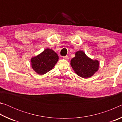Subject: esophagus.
Returning <instances> with one entry per match:
<instances>
[{"instance_id": "1", "label": "esophagus", "mask_w": 122, "mask_h": 122, "mask_svg": "<svg viewBox=\"0 0 122 122\" xmlns=\"http://www.w3.org/2000/svg\"><path fill=\"white\" fill-rule=\"evenodd\" d=\"M63 59L66 60H69V57L68 56H63Z\"/></svg>"}]
</instances>
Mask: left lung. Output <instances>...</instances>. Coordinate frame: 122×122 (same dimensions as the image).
Here are the masks:
<instances>
[{
	"instance_id": "left-lung-1",
	"label": "left lung",
	"mask_w": 122,
	"mask_h": 122,
	"mask_svg": "<svg viewBox=\"0 0 122 122\" xmlns=\"http://www.w3.org/2000/svg\"><path fill=\"white\" fill-rule=\"evenodd\" d=\"M99 62L90 59L84 51H77L71 61V65L78 76L83 78L92 76L98 70Z\"/></svg>"
}]
</instances>
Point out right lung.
Instances as JSON below:
<instances>
[{"label":"right lung","mask_w":122,"mask_h":122,"mask_svg":"<svg viewBox=\"0 0 122 122\" xmlns=\"http://www.w3.org/2000/svg\"><path fill=\"white\" fill-rule=\"evenodd\" d=\"M59 56L52 49L47 48L30 60L32 68L39 75H44L54 67Z\"/></svg>","instance_id":"add662e5"}]
</instances>
